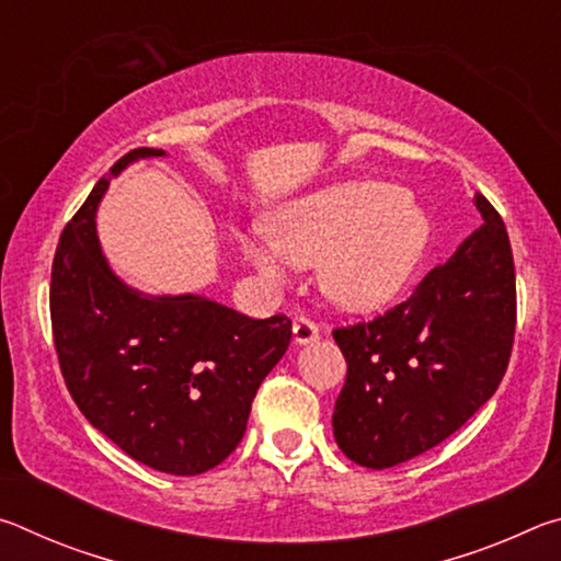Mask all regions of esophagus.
Listing matches in <instances>:
<instances>
[{"label": "esophagus", "mask_w": 561, "mask_h": 561, "mask_svg": "<svg viewBox=\"0 0 561 561\" xmlns=\"http://www.w3.org/2000/svg\"><path fill=\"white\" fill-rule=\"evenodd\" d=\"M291 334H294V344L304 346V344H311V341L319 339V329H317L314 321L297 317V319H294V324H291Z\"/></svg>", "instance_id": "1"}]
</instances>
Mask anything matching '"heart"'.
Listing matches in <instances>:
<instances>
[{"label":"heart","instance_id":"obj_1","mask_svg":"<svg viewBox=\"0 0 561 561\" xmlns=\"http://www.w3.org/2000/svg\"><path fill=\"white\" fill-rule=\"evenodd\" d=\"M270 242L247 232L240 247L267 282L287 279L289 264H319L324 297L346 311L391 304L421 264L431 242L428 215L405 190L383 183H341L272 217Z\"/></svg>","mask_w":561,"mask_h":561}]
</instances>
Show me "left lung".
I'll return each mask as SVG.
<instances>
[{"instance_id": "1", "label": "left lung", "mask_w": 561, "mask_h": 561, "mask_svg": "<svg viewBox=\"0 0 561 561\" xmlns=\"http://www.w3.org/2000/svg\"><path fill=\"white\" fill-rule=\"evenodd\" d=\"M482 225L413 297L368 324L336 329L348 364L334 438L348 460L383 470L435 448L490 401L515 341V264L505 222L474 195Z\"/></svg>"}]
</instances>
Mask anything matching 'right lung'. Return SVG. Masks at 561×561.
Listing matches in <instances>:
<instances>
[{
	"instance_id": "right-lung-1",
	"label": "right lung",
	"mask_w": 561,
	"mask_h": 561,
	"mask_svg": "<svg viewBox=\"0 0 561 561\" xmlns=\"http://www.w3.org/2000/svg\"><path fill=\"white\" fill-rule=\"evenodd\" d=\"M165 150L138 148L121 175ZM99 180L64 227L51 267V327L61 374L93 428L133 460L201 474L240 445L252 401L291 341L284 317L250 319L201 294H144L111 270L96 232Z\"/></svg>"
}]
</instances>
